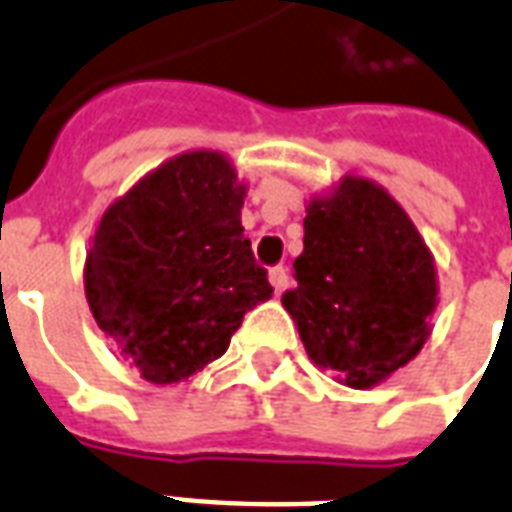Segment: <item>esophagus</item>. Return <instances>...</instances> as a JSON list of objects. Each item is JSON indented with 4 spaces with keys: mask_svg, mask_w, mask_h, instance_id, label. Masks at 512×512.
Returning a JSON list of instances; mask_svg holds the SVG:
<instances>
[{
    "mask_svg": "<svg viewBox=\"0 0 512 512\" xmlns=\"http://www.w3.org/2000/svg\"><path fill=\"white\" fill-rule=\"evenodd\" d=\"M288 283H291V277H288V269H285V267L269 269V285L275 288V293H283L285 288H288Z\"/></svg>",
    "mask_w": 512,
    "mask_h": 512,
    "instance_id": "1",
    "label": "esophagus"
}]
</instances>
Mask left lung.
Masks as SVG:
<instances>
[{
    "label": "left lung",
    "mask_w": 512,
    "mask_h": 512,
    "mask_svg": "<svg viewBox=\"0 0 512 512\" xmlns=\"http://www.w3.org/2000/svg\"><path fill=\"white\" fill-rule=\"evenodd\" d=\"M283 307L318 368L368 390L414 360L438 307L435 259L384 186L344 176L315 194Z\"/></svg>",
    "instance_id": "1"
}]
</instances>
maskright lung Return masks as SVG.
Instances as JSON below:
<instances>
[{"mask_svg": "<svg viewBox=\"0 0 512 512\" xmlns=\"http://www.w3.org/2000/svg\"><path fill=\"white\" fill-rule=\"evenodd\" d=\"M245 192L227 154L194 149L149 170L98 221L87 304L146 382L200 374L272 296L240 224Z\"/></svg>", "mask_w": 512, "mask_h": 512, "instance_id": "right-lung-1", "label": "right lung"}]
</instances>
